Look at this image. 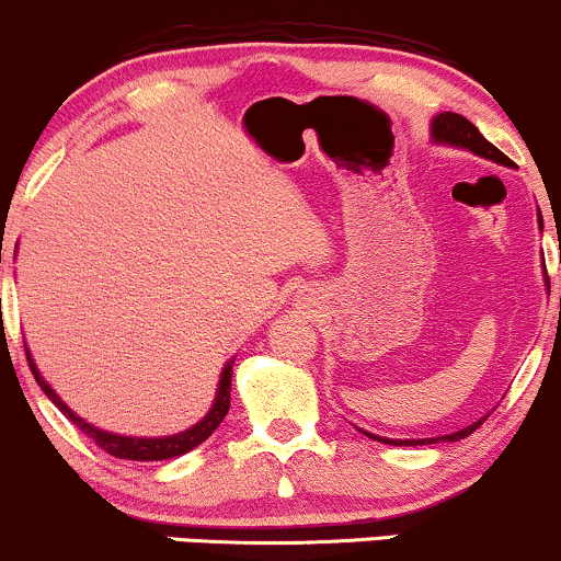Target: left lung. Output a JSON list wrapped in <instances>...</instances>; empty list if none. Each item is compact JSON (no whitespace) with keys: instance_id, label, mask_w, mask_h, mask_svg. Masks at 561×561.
Listing matches in <instances>:
<instances>
[{"instance_id":"left-lung-1","label":"left lung","mask_w":561,"mask_h":561,"mask_svg":"<svg viewBox=\"0 0 561 561\" xmlns=\"http://www.w3.org/2000/svg\"><path fill=\"white\" fill-rule=\"evenodd\" d=\"M431 138H434V144H447V146H458V149H469L473 153H479V157L484 159H492V162L497 164H506L511 168V159L503 153L501 149H495V146L490 144L488 138H484L482 133L477 130V127L471 125L466 116L460 114H453V111H445V114H436L434 119H431ZM540 215V210H538ZM540 229H543V220H538ZM546 282H549V276H546ZM488 421V417H482V421L471 423V426L460 428V431H453V434H445V436H431V439H386V436H375V434H365L373 436V439L378 442H386V445H397V447H415V445H436V442H460L466 439V436L473 434L482 423Z\"/></svg>"}]
</instances>
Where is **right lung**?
I'll list each match as a JSON object with an SVG mask.
<instances>
[{
  "mask_svg": "<svg viewBox=\"0 0 561 561\" xmlns=\"http://www.w3.org/2000/svg\"><path fill=\"white\" fill-rule=\"evenodd\" d=\"M2 261V257H0ZM26 356H28V367L31 373H34L36 383H39V389L47 393V399L64 412L66 417L77 426L79 431H84V434L90 436L92 442H95L101 450H106L108 455H114V458H125V460H168V458H178V455L194 450L196 445H202V442L207 439V436L213 434L215 428L220 426V421L226 417V412L231 408V367L233 362L224 367V373H220V383H218V393H215V402L210 412H207L205 417H202L196 426H191L186 431H181V434H172V436H119V434H111V431H103L98 426H92V423L82 421V417L77 415V412L69 410V404L64 402V399L58 397V393L53 391V386L47 383L45 378H42V373L36 370L34 359H31L28 348H26Z\"/></svg>",
  "mask_w": 561,
  "mask_h": 561,
  "instance_id": "right-lung-1",
  "label": "right lung"
}]
</instances>
